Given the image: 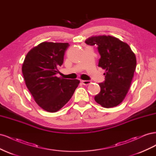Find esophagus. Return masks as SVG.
<instances>
[{"label":"esophagus","mask_w":156,"mask_h":156,"mask_svg":"<svg viewBox=\"0 0 156 156\" xmlns=\"http://www.w3.org/2000/svg\"><path fill=\"white\" fill-rule=\"evenodd\" d=\"M82 83L84 84V85H88V84H91V81H82Z\"/></svg>","instance_id":"1"}]
</instances>
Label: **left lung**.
<instances>
[{"label": "left lung", "instance_id": "left-lung-1", "mask_svg": "<svg viewBox=\"0 0 156 156\" xmlns=\"http://www.w3.org/2000/svg\"><path fill=\"white\" fill-rule=\"evenodd\" d=\"M85 43L96 45L101 58L98 66L105 69V81L94 100L105 108L114 107L124 100L136 68L135 55L125 42L111 36L89 37Z\"/></svg>", "mask_w": 156, "mask_h": 156}]
</instances>
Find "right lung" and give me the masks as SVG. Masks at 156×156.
Masks as SVG:
<instances>
[{"instance_id":"right-lung-1","label":"right lung","mask_w":156,"mask_h":156,"mask_svg":"<svg viewBox=\"0 0 156 156\" xmlns=\"http://www.w3.org/2000/svg\"><path fill=\"white\" fill-rule=\"evenodd\" d=\"M69 46L68 43L42 42L27 53L23 64L27 87L37 104L49 112L66 104L80 83L56 77Z\"/></svg>"}]
</instances>
